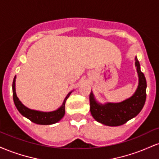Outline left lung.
Segmentation results:
<instances>
[{
    "label": "left lung",
    "instance_id": "1",
    "mask_svg": "<svg viewBox=\"0 0 159 159\" xmlns=\"http://www.w3.org/2000/svg\"><path fill=\"white\" fill-rule=\"evenodd\" d=\"M135 66L139 84L136 92L131 98L120 103L100 105L94 98L93 93H90V112L96 121L109 126H118L134 117L142 110L147 97V81L144 74L140 71V63L137 57Z\"/></svg>",
    "mask_w": 159,
    "mask_h": 159
}]
</instances>
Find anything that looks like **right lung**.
I'll use <instances>...</instances> for the list:
<instances>
[{"label":"right lung","mask_w":159,"mask_h":159,"mask_svg":"<svg viewBox=\"0 0 159 159\" xmlns=\"http://www.w3.org/2000/svg\"><path fill=\"white\" fill-rule=\"evenodd\" d=\"M72 91L69 93L66 97L65 98L63 104L57 110L52 111V112H41V111L31 110L25 107L21 102L19 101V98L17 97L16 93V76L12 82V96H13V101L15 105L20 114L24 116L33 122V123L39 124V125H51L57 123L65 114V103L67 98L72 93Z\"/></svg>","instance_id":"1"}]
</instances>
